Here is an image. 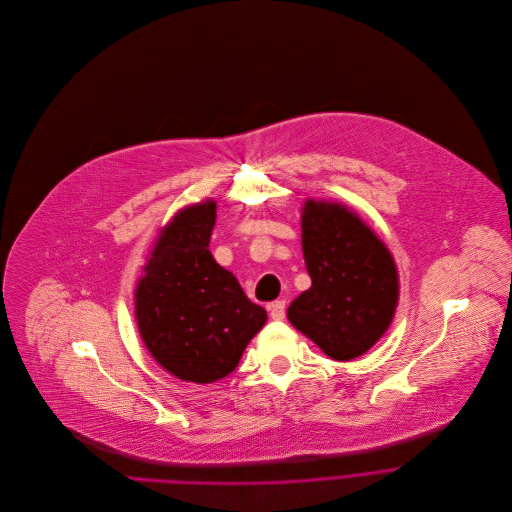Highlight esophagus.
<instances>
[{
  "label": "esophagus",
  "instance_id": "34e87169",
  "mask_svg": "<svg viewBox=\"0 0 512 512\" xmlns=\"http://www.w3.org/2000/svg\"><path fill=\"white\" fill-rule=\"evenodd\" d=\"M268 313L274 321H282L284 315H286V302L284 300H274L270 306H268Z\"/></svg>",
  "mask_w": 512,
  "mask_h": 512
}]
</instances>
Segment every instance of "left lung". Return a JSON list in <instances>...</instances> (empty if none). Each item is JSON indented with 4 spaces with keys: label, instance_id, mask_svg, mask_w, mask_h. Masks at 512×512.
<instances>
[{
    "label": "left lung",
    "instance_id": "obj_1",
    "mask_svg": "<svg viewBox=\"0 0 512 512\" xmlns=\"http://www.w3.org/2000/svg\"><path fill=\"white\" fill-rule=\"evenodd\" d=\"M302 254L313 280L288 321L335 361L367 353L395 315L399 282L387 246L341 203L304 201Z\"/></svg>",
    "mask_w": 512,
    "mask_h": 512
}]
</instances>
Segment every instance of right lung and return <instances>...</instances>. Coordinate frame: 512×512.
<instances>
[{
  "label": "right lung",
  "instance_id": "obj_1",
  "mask_svg": "<svg viewBox=\"0 0 512 512\" xmlns=\"http://www.w3.org/2000/svg\"><path fill=\"white\" fill-rule=\"evenodd\" d=\"M216 201L195 203L161 230L135 290V317L153 359L171 375L212 383L230 375L264 327L232 272L222 268L210 238Z\"/></svg>",
  "mask_w": 512,
  "mask_h": 512
}]
</instances>
